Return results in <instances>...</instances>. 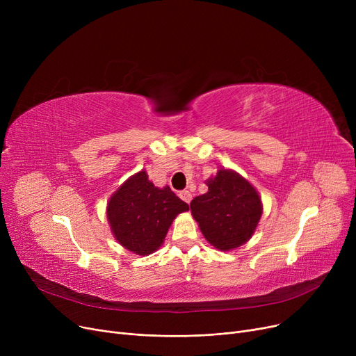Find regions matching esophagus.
<instances>
[{
  "label": "esophagus",
  "mask_w": 356,
  "mask_h": 356,
  "mask_svg": "<svg viewBox=\"0 0 356 356\" xmlns=\"http://www.w3.org/2000/svg\"><path fill=\"white\" fill-rule=\"evenodd\" d=\"M180 199L181 200H184L186 203H191V200H192V193L189 192V191H183V192H180Z\"/></svg>",
  "instance_id": "34e87169"
}]
</instances>
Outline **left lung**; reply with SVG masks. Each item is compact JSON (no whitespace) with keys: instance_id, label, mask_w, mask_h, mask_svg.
Wrapping results in <instances>:
<instances>
[{"instance_id":"left-lung-1","label":"left lung","mask_w":356,"mask_h":356,"mask_svg":"<svg viewBox=\"0 0 356 356\" xmlns=\"http://www.w3.org/2000/svg\"><path fill=\"white\" fill-rule=\"evenodd\" d=\"M208 192L191 202L197 225L212 247L231 251L254 235L263 215L257 189L231 168H219L207 181Z\"/></svg>"}]
</instances>
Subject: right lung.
Instances as JSON below:
<instances>
[{
  "label": "right lung",
  "instance_id": "1",
  "mask_svg": "<svg viewBox=\"0 0 356 356\" xmlns=\"http://www.w3.org/2000/svg\"><path fill=\"white\" fill-rule=\"evenodd\" d=\"M189 211L168 186L156 188L145 170L127 179L106 204V219L118 244L137 255H149L164 242L175 218Z\"/></svg>",
  "mask_w": 356,
  "mask_h": 356
}]
</instances>
